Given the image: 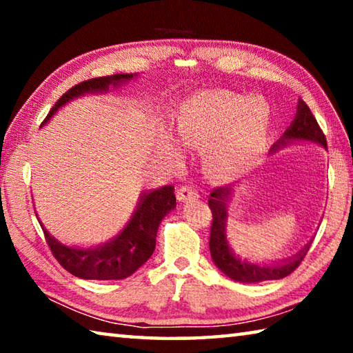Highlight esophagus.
Instances as JSON below:
<instances>
[{
  "label": "esophagus",
  "instance_id": "1",
  "mask_svg": "<svg viewBox=\"0 0 353 353\" xmlns=\"http://www.w3.org/2000/svg\"><path fill=\"white\" fill-rule=\"evenodd\" d=\"M196 194H198V191L191 187V185H182V187H179L177 190V198L179 201H183V202L196 198Z\"/></svg>",
  "mask_w": 353,
  "mask_h": 353
}]
</instances>
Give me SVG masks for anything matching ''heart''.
Segmentation results:
<instances>
[{
	"instance_id": "obj_1",
	"label": "heart",
	"mask_w": 353,
	"mask_h": 353,
	"mask_svg": "<svg viewBox=\"0 0 353 353\" xmlns=\"http://www.w3.org/2000/svg\"><path fill=\"white\" fill-rule=\"evenodd\" d=\"M271 107L261 98L230 92H207L185 103L176 118L177 141L205 152L214 176L234 179L246 172L265 146Z\"/></svg>"
}]
</instances>
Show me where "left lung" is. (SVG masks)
I'll list each match as a JSON object with an SVG mask.
<instances>
[{
	"mask_svg": "<svg viewBox=\"0 0 353 353\" xmlns=\"http://www.w3.org/2000/svg\"><path fill=\"white\" fill-rule=\"evenodd\" d=\"M296 141H310L316 143L322 148L327 149L325 135L322 132L318 121L313 117L312 110L308 105L299 99L296 117L290 124V128L285 130V134L280 137V140L274 145L272 151L283 148L290 143ZM234 185H225V187L214 188L208 198V207H210L213 219L210 229V254L212 260L219 271H223L227 277L241 283H259L265 280H279L296 270L301 265L303 256L308 252V248L312 241L305 244L297 254L290 259L280 261H250L244 260L240 255L234 252L230 248L229 240H227V216H229V202L234 196Z\"/></svg>",
	"mask_w": 353,
	"mask_h": 353,
	"instance_id": "8db88e82",
	"label": "left lung"
}]
</instances>
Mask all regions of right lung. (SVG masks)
<instances>
[{
  "mask_svg": "<svg viewBox=\"0 0 353 353\" xmlns=\"http://www.w3.org/2000/svg\"><path fill=\"white\" fill-rule=\"evenodd\" d=\"M137 76L139 74L123 73L97 77V79H88L77 83L62 94V98L48 113L41 126H45L56 115L57 110L62 109L70 101L85 97V94L107 93L112 87H121L123 83H128ZM174 208L176 194L174 187H171V185H165V187L157 190L143 191L132 216L123 227V230L112 240L90 248L68 246V244L61 243L46 230L37 213H35V216L43 229L46 243L52 255L70 274L85 280H121L132 276L149 260L155 249V236H157L159 225L166 214Z\"/></svg>",
  "mask_w": 353,
  "mask_h": 353,
  "instance_id": "1",
  "label": "right lung"
}]
</instances>
